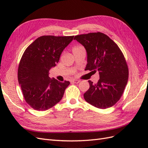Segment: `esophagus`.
Listing matches in <instances>:
<instances>
[{"instance_id":"34e87169","label":"esophagus","mask_w":148,"mask_h":148,"mask_svg":"<svg viewBox=\"0 0 148 148\" xmlns=\"http://www.w3.org/2000/svg\"><path fill=\"white\" fill-rule=\"evenodd\" d=\"M71 82L73 83H78L80 82V81L78 79H72V80H71Z\"/></svg>"}]
</instances>
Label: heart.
<instances>
[{
	"label": "heart",
	"mask_w": 148,
	"mask_h": 148,
	"mask_svg": "<svg viewBox=\"0 0 148 148\" xmlns=\"http://www.w3.org/2000/svg\"><path fill=\"white\" fill-rule=\"evenodd\" d=\"M82 48H83V46H75L73 47V51H75V50H78V49H80Z\"/></svg>",
	"instance_id": "heart-1"
}]
</instances>
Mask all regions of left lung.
Returning a JSON list of instances; mask_svg holds the SVG:
<instances>
[{
	"instance_id": "left-lung-1",
	"label": "left lung",
	"mask_w": 148,
	"mask_h": 148,
	"mask_svg": "<svg viewBox=\"0 0 148 148\" xmlns=\"http://www.w3.org/2000/svg\"><path fill=\"white\" fill-rule=\"evenodd\" d=\"M85 47L88 55L86 70L99 71L100 79L84 94L85 101L99 109L114 106L122 96L128 79V68L122 51L108 36L89 33L75 36Z\"/></svg>"
}]
</instances>
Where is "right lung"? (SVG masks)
Here are the masks:
<instances>
[{
  "label": "right lung",
  "instance_id": "obj_1",
  "mask_svg": "<svg viewBox=\"0 0 148 148\" xmlns=\"http://www.w3.org/2000/svg\"><path fill=\"white\" fill-rule=\"evenodd\" d=\"M73 37L42 36L25 51L18 69V80L26 102L34 110H48L63 97L70 82L51 79L49 71L59 62L62 51Z\"/></svg>",
  "mask_w": 148,
  "mask_h": 148
}]
</instances>
